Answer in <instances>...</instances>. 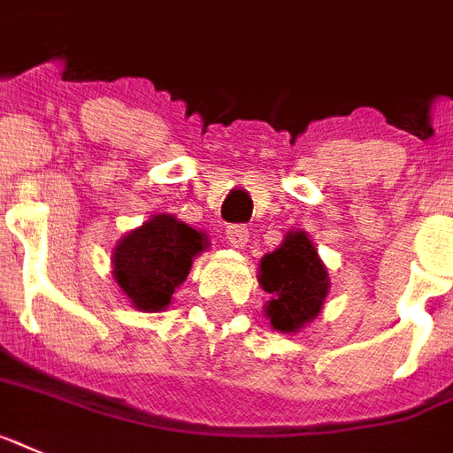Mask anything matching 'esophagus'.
I'll return each mask as SVG.
<instances>
[{
    "label": "esophagus",
    "mask_w": 453,
    "mask_h": 453,
    "mask_svg": "<svg viewBox=\"0 0 453 453\" xmlns=\"http://www.w3.org/2000/svg\"><path fill=\"white\" fill-rule=\"evenodd\" d=\"M226 241H229L234 248L242 250L250 241V229L245 226V224H234V226L226 229Z\"/></svg>",
    "instance_id": "obj_1"
}]
</instances>
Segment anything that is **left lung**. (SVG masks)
I'll use <instances>...</instances> for the list:
<instances>
[{
    "instance_id": "left-lung-1",
    "label": "left lung",
    "mask_w": 453,
    "mask_h": 453,
    "mask_svg": "<svg viewBox=\"0 0 453 453\" xmlns=\"http://www.w3.org/2000/svg\"><path fill=\"white\" fill-rule=\"evenodd\" d=\"M259 285L271 294L266 317L282 334H296L317 319L328 294V273L305 231H289L259 264Z\"/></svg>"
}]
</instances>
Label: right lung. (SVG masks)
<instances>
[{
	"instance_id": "right-lung-1",
	"label": "right lung",
	"mask_w": 453,
	"mask_h": 453,
	"mask_svg": "<svg viewBox=\"0 0 453 453\" xmlns=\"http://www.w3.org/2000/svg\"><path fill=\"white\" fill-rule=\"evenodd\" d=\"M205 248L208 238L201 231L162 212L119 238L113 250V278L134 308L162 312L175 287L189 275L194 257Z\"/></svg>"
}]
</instances>
